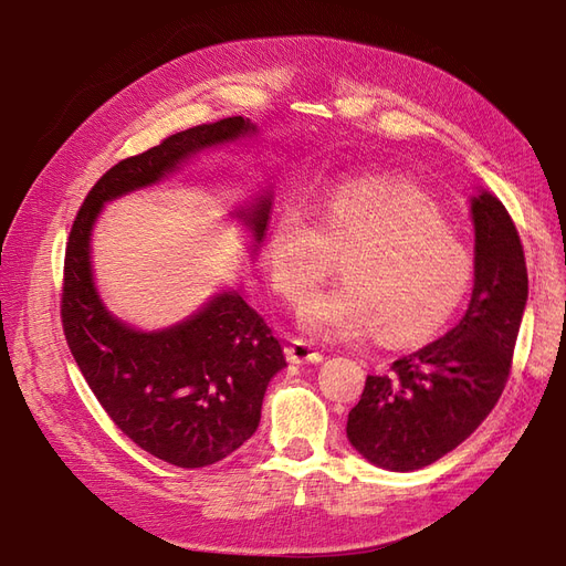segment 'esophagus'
<instances>
[{
    "label": "esophagus",
    "mask_w": 566,
    "mask_h": 566,
    "mask_svg": "<svg viewBox=\"0 0 566 566\" xmlns=\"http://www.w3.org/2000/svg\"><path fill=\"white\" fill-rule=\"evenodd\" d=\"M284 353L292 365H314L323 359V355L316 350V347L306 340H292L286 345Z\"/></svg>",
    "instance_id": "obj_1"
}]
</instances>
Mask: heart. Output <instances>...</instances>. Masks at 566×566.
Wrapping results in <instances>:
<instances>
[{"instance_id":"heart-1","label":"heart","mask_w":566,"mask_h":566,"mask_svg":"<svg viewBox=\"0 0 566 566\" xmlns=\"http://www.w3.org/2000/svg\"><path fill=\"white\" fill-rule=\"evenodd\" d=\"M314 223L284 209L264 240L274 290L302 302L343 258L345 282L311 296L298 323L318 338L377 333L418 345L444 328L472 286L474 258L423 191L391 179H355L321 201Z\"/></svg>"}]
</instances>
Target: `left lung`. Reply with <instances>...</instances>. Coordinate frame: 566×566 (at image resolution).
I'll list each match as a JSON object with an SVG mask.
<instances>
[{
  "label": "left lung",
  "instance_id": "1",
  "mask_svg": "<svg viewBox=\"0 0 566 566\" xmlns=\"http://www.w3.org/2000/svg\"><path fill=\"white\" fill-rule=\"evenodd\" d=\"M474 286L464 316L442 338L369 375L347 416V440L389 472H413L454 450L506 387L527 304V270L506 207L486 189L469 199Z\"/></svg>",
  "mask_w": 566,
  "mask_h": 566
}]
</instances>
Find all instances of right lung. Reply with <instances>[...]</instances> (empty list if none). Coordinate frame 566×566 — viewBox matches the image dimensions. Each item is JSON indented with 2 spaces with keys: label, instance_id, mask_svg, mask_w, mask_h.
I'll return each mask as SVG.
<instances>
[{
  "label": "right lung",
  "instance_id": "add662e5",
  "mask_svg": "<svg viewBox=\"0 0 566 566\" xmlns=\"http://www.w3.org/2000/svg\"><path fill=\"white\" fill-rule=\"evenodd\" d=\"M252 138L258 126L233 116L114 165L84 199L65 250L60 314L80 371L138 448L185 469L221 462L258 430L268 384L286 367L284 350L243 286H223L195 314L158 331L114 316L94 282L92 233L104 203L165 182L203 150ZM270 213L272 187L231 211L250 235V255L268 235Z\"/></svg>",
  "mask_w": 566,
  "mask_h": 566
}]
</instances>
